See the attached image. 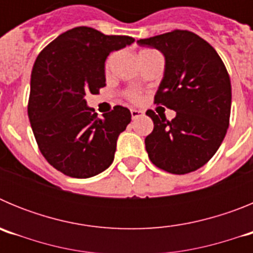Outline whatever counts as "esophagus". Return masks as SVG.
<instances>
[{"instance_id":"34e87169","label":"esophagus","mask_w":253,"mask_h":253,"mask_svg":"<svg viewBox=\"0 0 253 253\" xmlns=\"http://www.w3.org/2000/svg\"><path fill=\"white\" fill-rule=\"evenodd\" d=\"M130 114H131V119L135 120V119H138L139 116H142L144 113H143V111H140V110H137V109H131Z\"/></svg>"}]
</instances>
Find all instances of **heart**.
I'll list each match as a JSON object with an SVG mask.
<instances>
[{
	"instance_id": "b5f03b06",
	"label": "heart",
	"mask_w": 253,
	"mask_h": 253,
	"mask_svg": "<svg viewBox=\"0 0 253 253\" xmlns=\"http://www.w3.org/2000/svg\"><path fill=\"white\" fill-rule=\"evenodd\" d=\"M107 63H109V62H107ZM126 97H128L130 101H134V102H137L140 100V95L138 92H135V91H130V92L126 93Z\"/></svg>"
}]
</instances>
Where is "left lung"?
Wrapping results in <instances>:
<instances>
[{"label":"left lung","mask_w":253,"mask_h":253,"mask_svg":"<svg viewBox=\"0 0 253 253\" xmlns=\"http://www.w3.org/2000/svg\"><path fill=\"white\" fill-rule=\"evenodd\" d=\"M165 55V75L154 104L176 111L169 122L153 110V131L146 138L149 160L161 169L185 175L203 167L222 144L229 126L232 87L215 49L187 30L140 39Z\"/></svg>","instance_id":"left-lung-1"}]
</instances>
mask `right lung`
Segmentation results:
<instances>
[{
    "instance_id": "right-lung-1",
    "label": "right lung",
    "mask_w": 253,
    "mask_h": 253,
    "mask_svg": "<svg viewBox=\"0 0 253 253\" xmlns=\"http://www.w3.org/2000/svg\"><path fill=\"white\" fill-rule=\"evenodd\" d=\"M131 43V37L78 26L60 34L38 55L28 115L42 154L64 175L92 177L113 163L116 140L130 123V111L118 105L100 119L84 96L106 86L107 55Z\"/></svg>"
}]
</instances>
